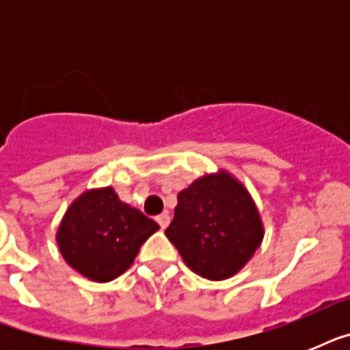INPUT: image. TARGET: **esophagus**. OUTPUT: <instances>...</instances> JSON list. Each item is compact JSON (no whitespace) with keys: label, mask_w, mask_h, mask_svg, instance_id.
<instances>
[{"label":"esophagus","mask_w":350,"mask_h":350,"mask_svg":"<svg viewBox=\"0 0 350 350\" xmlns=\"http://www.w3.org/2000/svg\"><path fill=\"white\" fill-rule=\"evenodd\" d=\"M156 219H158V224H159V227H161V229H167V227H169V224H170L169 213L159 214V216Z\"/></svg>","instance_id":"obj_1"}]
</instances>
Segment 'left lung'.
Listing matches in <instances>:
<instances>
[{
    "label": "left lung",
    "instance_id": "1",
    "mask_svg": "<svg viewBox=\"0 0 350 350\" xmlns=\"http://www.w3.org/2000/svg\"><path fill=\"white\" fill-rule=\"evenodd\" d=\"M165 234L192 272L218 282L247 265L265 230L243 183L218 170L178 194L174 219Z\"/></svg>",
    "mask_w": 350,
    "mask_h": 350
}]
</instances>
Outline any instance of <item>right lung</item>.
I'll list each match as a JSON object with an SVG mask.
<instances>
[{
	"mask_svg": "<svg viewBox=\"0 0 350 350\" xmlns=\"http://www.w3.org/2000/svg\"><path fill=\"white\" fill-rule=\"evenodd\" d=\"M159 225L120 200L112 187L85 191L57 227L63 260L92 282H111L134 263Z\"/></svg>",
	"mask_w": 350,
	"mask_h": 350,
	"instance_id": "right-lung-1",
	"label": "right lung"
}]
</instances>
